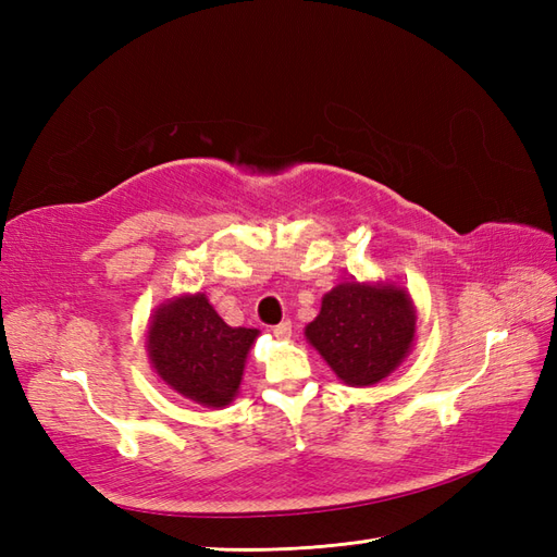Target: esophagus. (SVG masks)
Segmentation results:
<instances>
[{
	"mask_svg": "<svg viewBox=\"0 0 557 557\" xmlns=\"http://www.w3.org/2000/svg\"><path fill=\"white\" fill-rule=\"evenodd\" d=\"M272 335L277 339H289L292 337V321H282L275 327H272Z\"/></svg>",
	"mask_w": 557,
	"mask_h": 557,
	"instance_id": "obj_1",
	"label": "esophagus"
}]
</instances>
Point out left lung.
Returning a JSON list of instances; mask_svg holds the SVG:
<instances>
[{"mask_svg":"<svg viewBox=\"0 0 557 557\" xmlns=\"http://www.w3.org/2000/svg\"><path fill=\"white\" fill-rule=\"evenodd\" d=\"M417 333V311L399 287L342 282L325 294L306 337L347 385L366 387L405 361Z\"/></svg>","mask_w":557,"mask_h":557,"instance_id":"left-lung-1","label":"left lung"}]
</instances>
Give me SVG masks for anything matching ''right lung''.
<instances>
[{
  "label": "right lung",
  "instance_id": "obj_1",
  "mask_svg": "<svg viewBox=\"0 0 557 557\" xmlns=\"http://www.w3.org/2000/svg\"><path fill=\"white\" fill-rule=\"evenodd\" d=\"M256 335L251 327H230L206 294H194L156 311L148 351L158 375L176 393L203 407H224L242 385Z\"/></svg>",
  "mask_w": 557,
  "mask_h": 557
}]
</instances>
